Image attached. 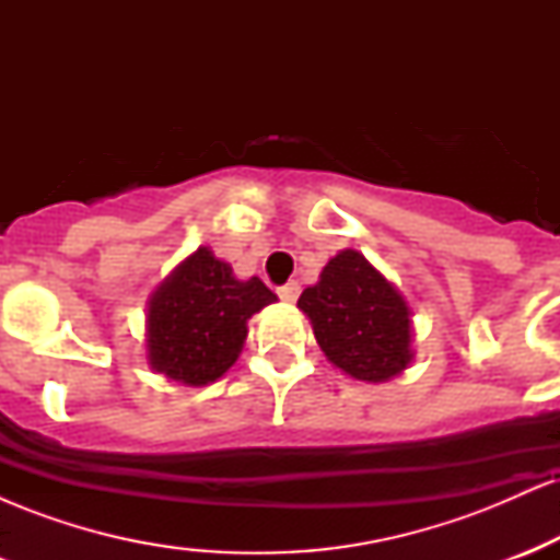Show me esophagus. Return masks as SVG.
Masks as SVG:
<instances>
[{
	"label": "esophagus",
	"instance_id": "obj_1",
	"mask_svg": "<svg viewBox=\"0 0 560 560\" xmlns=\"http://www.w3.org/2000/svg\"><path fill=\"white\" fill-rule=\"evenodd\" d=\"M279 298L284 302H294L300 298V284L298 281H287L284 287H279Z\"/></svg>",
	"mask_w": 560,
	"mask_h": 560
}]
</instances>
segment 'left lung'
I'll return each instance as SVG.
<instances>
[{
  "instance_id": "left-lung-1",
  "label": "left lung",
  "mask_w": 560,
  "mask_h": 560,
  "mask_svg": "<svg viewBox=\"0 0 560 560\" xmlns=\"http://www.w3.org/2000/svg\"><path fill=\"white\" fill-rule=\"evenodd\" d=\"M298 307L324 355L358 382H389L413 361L408 302L358 249L334 255Z\"/></svg>"
}]
</instances>
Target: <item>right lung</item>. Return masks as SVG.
I'll use <instances>...</instances> for the list:
<instances>
[{
    "label": "right lung",
    "instance_id": "right-lung-1",
    "mask_svg": "<svg viewBox=\"0 0 560 560\" xmlns=\"http://www.w3.org/2000/svg\"><path fill=\"white\" fill-rule=\"evenodd\" d=\"M276 294L258 276L240 281L229 262L199 247L173 268L147 305V361L186 387L221 378L240 358L247 320Z\"/></svg>",
    "mask_w": 560,
    "mask_h": 560
}]
</instances>
